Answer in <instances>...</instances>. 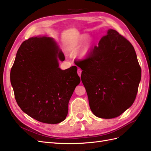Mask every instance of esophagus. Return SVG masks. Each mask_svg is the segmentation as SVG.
<instances>
[{"label": "esophagus", "instance_id": "obj_1", "mask_svg": "<svg viewBox=\"0 0 151 151\" xmlns=\"http://www.w3.org/2000/svg\"><path fill=\"white\" fill-rule=\"evenodd\" d=\"M81 73H82V70L81 68H78V69H77V74H78L79 77H81Z\"/></svg>", "mask_w": 151, "mask_h": 151}]
</instances>
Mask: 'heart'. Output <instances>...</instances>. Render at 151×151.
Segmentation results:
<instances>
[{"instance_id":"obj_1","label":"heart","mask_w":151,"mask_h":151,"mask_svg":"<svg viewBox=\"0 0 151 151\" xmlns=\"http://www.w3.org/2000/svg\"><path fill=\"white\" fill-rule=\"evenodd\" d=\"M87 38H88V36L86 35H83L81 36L77 40L73 41L72 42L68 43V45L67 47L68 51H69L70 52H76L77 50H78L81 47L84 42L86 40ZM89 48V42H87L81 50L80 53H79V55L81 57H84L87 55H88Z\"/></svg>"}]
</instances>
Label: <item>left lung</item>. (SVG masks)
<instances>
[{"label":"left lung","instance_id":"obj_1","mask_svg":"<svg viewBox=\"0 0 151 151\" xmlns=\"http://www.w3.org/2000/svg\"><path fill=\"white\" fill-rule=\"evenodd\" d=\"M83 71L89 106L95 116L116 118L134 103L141 68L134 47L114 29H109L85 58L76 60Z\"/></svg>","mask_w":151,"mask_h":151}]
</instances>
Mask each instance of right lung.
Wrapping results in <instances>:
<instances>
[{"instance_id": "right-lung-1", "label": "right lung", "mask_w": 151, "mask_h": 151, "mask_svg": "<svg viewBox=\"0 0 151 151\" xmlns=\"http://www.w3.org/2000/svg\"><path fill=\"white\" fill-rule=\"evenodd\" d=\"M65 56L53 39L29 38L17 50L11 83L18 106L40 122L56 124L65 119L68 104L81 79L76 66L58 67Z\"/></svg>"}]
</instances>
